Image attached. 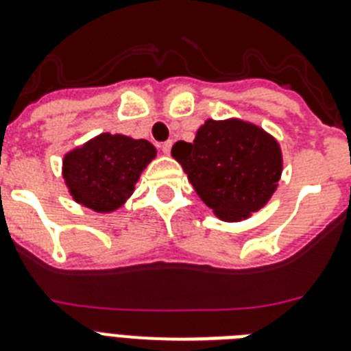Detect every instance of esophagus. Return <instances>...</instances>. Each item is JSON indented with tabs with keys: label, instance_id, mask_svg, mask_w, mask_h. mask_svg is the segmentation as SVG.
<instances>
[{
	"label": "esophagus",
	"instance_id": "esophagus-1",
	"mask_svg": "<svg viewBox=\"0 0 351 351\" xmlns=\"http://www.w3.org/2000/svg\"><path fill=\"white\" fill-rule=\"evenodd\" d=\"M171 146H173V143H171V141H166V143H162L160 144V149H162V153H169L171 152Z\"/></svg>",
	"mask_w": 351,
	"mask_h": 351
}]
</instances>
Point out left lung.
Here are the masks:
<instances>
[{"label":"left lung","mask_w":351,"mask_h":351,"mask_svg":"<svg viewBox=\"0 0 351 351\" xmlns=\"http://www.w3.org/2000/svg\"><path fill=\"white\" fill-rule=\"evenodd\" d=\"M171 155L217 217L241 221L267 203L282 175L280 146L244 121H205L193 143L178 141Z\"/></svg>","instance_id":"obj_1"}]
</instances>
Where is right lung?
<instances>
[{
    "label": "right lung",
    "mask_w": 351,
    "mask_h": 351,
    "mask_svg": "<svg viewBox=\"0 0 351 351\" xmlns=\"http://www.w3.org/2000/svg\"><path fill=\"white\" fill-rule=\"evenodd\" d=\"M157 149L144 139L101 134L64 158V178L78 203L96 212L119 208Z\"/></svg>",
    "instance_id": "add662e5"
}]
</instances>
